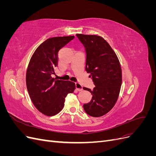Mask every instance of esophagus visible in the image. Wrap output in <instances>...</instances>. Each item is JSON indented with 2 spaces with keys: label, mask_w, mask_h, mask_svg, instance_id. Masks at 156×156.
Segmentation results:
<instances>
[{
  "label": "esophagus",
  "mask_w": 156,
  "mask_h": 156,
  "mask_svg": "<svg viewBox=\"0 0 156 156\" xmlns=\"http://www.w3.org/2000/svg\"><path fill=\"white\" fill-rule=\"evenodd\" d=\"M75 88H76V90H77L79 92H81L83 90V87L79 83H75Z\"/></svg>",
  "instance_id": "1"
}]
</instances>
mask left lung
I'll return each instance as SVG.
<instances>
[{"label": "left lung", "instance_id": "1", "mask_svg": "<svg viewBox=\"0 0 156 156\" xmlns=\"http://www.w3.org/2000/svg\"><path fill=\"white\" fill-rule=\"evenodd\" d=\"M86 49L85 69L95 84L91 90L92 100L83 105L84 110L93 117H100L109 112L119 96L122 84V68L115 52L107 41L97 35L76 34Z\"/></svg>", "mask_w": 156, "mask_h": 156}]
</instances>
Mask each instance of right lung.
Here are the masks:
<instances>
[{"instance_id":"right-lung-1","label":"right lung","mask_w":156,"mask_h":156,"mask_svg":"<svg viewBox=\"0 0 156 156\" xmlns=\"http://www.w3.org/2000/svg\"><path fill=\"white\" fill-rule=\"evenodd\" d=\"M74 36L51 37L40 44L33 53L26 73V84L31 101L42 114L52 116L64 106L65 98L73 93L75 84L52 77L58 65L59 50Z\"/></svg>"}]
</instances>
